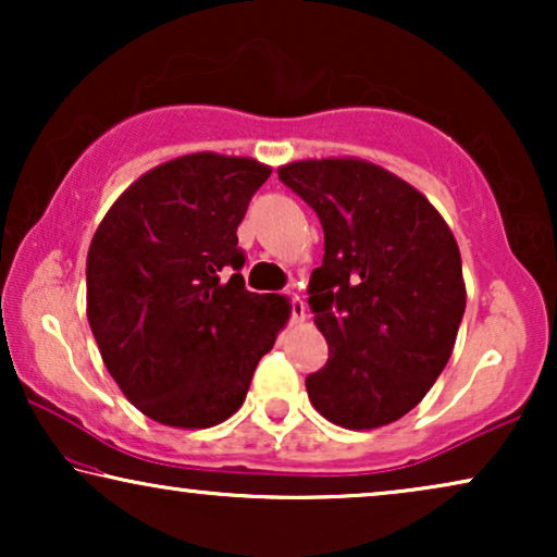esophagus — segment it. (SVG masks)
Instances as JSON below:
<instances>
[{
    "label": "esophagus",
    "instance_id": "obj_1",
    "mask_svg": "<svg viewBox=\"0 0 557 557\" xmlns=\"http://www.w3.org/2000/svg\"><path fill=\"white\" fill-rule=\"evenodd\" d=\"M286 299H288V307H292L294 322H304V317H307V307H304L301 296L294 294V292H286Z\"/></svg>",
    "mask_w": 557,
    "mask_h": 557
}]
</instances>
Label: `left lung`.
Returning a JSON list of instances; mask_svg holds the SVG:
<instances>
[{
  "mask_svg": "<svg viewBox=\"0 0 557 557\" xmlns=\"http://www.w3.org/2000/svg\"><path fill=\"white\" fill-rule=\"evenodd\" d=\"M324 227L309 307L330 360L307 377L311 406L342 429H380L413 410L454 352L467 288L438 210L364 159L278 170Z\"/></svg>",
  "mask_w": 557,
  "mask_h": 557,
  "instance_id": "1",
  "label": "left lung"
}]
</instances>
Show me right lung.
Masks as SVG:
<instances>
[{
	"instance_id": "add662e5",
	"label": "right lung",
	"mask_w": 557,
	"mask_h": 557,
	"mask_svg": "<svg viewBox=\"0 0 557 557\" xmlns=\"http://www.w3.org/2000/svg\"><path fill=\"white\" fill-rule=\"evenodd\" d=\"M269 174L212 151L172 159L141 174L90 240V332L151 421L210 429L231 418L286 324L284 296L248 292L240 276L238 225Z\"/></svg>"
}]
</instances>
